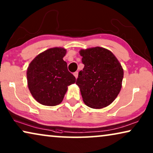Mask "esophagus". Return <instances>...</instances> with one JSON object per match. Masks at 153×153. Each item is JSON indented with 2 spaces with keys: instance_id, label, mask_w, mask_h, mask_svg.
Here are the masks:
<instances>
[{
  "instance_id": "obj_1",
  "label": "esophagus",
  "mask_w": 153,
  "mask_h": 153,
  "mask_svg": "<svg viewBox=\"0 0 153 153\" xmlns=\"http://www.w3.org/2000/svg\"><path fill=\"white\" fill-rule=\"evenodd\" d=\"M73 74H74V76H75V78L77 79V77H78V72H75Z\"/></svg>"
}]
</instances>
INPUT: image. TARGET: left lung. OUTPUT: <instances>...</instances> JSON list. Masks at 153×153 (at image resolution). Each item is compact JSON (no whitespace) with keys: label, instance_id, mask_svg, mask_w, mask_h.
<instances>
[{"label":"left lung","instance_id":"8db88e82","mask_svg":"<svg viewBox=\"0 0 153 153\" xmlns=\"http://www.w3.org/2000/svg\"><path fill=\"white\" fill-rule=\"evenodd\" d=\"M79 54L84 68L79 72L76 83L83 101L93 108L106 107L120 93L124 74L123 67L114 54L105 48L81 49Z\"/></svg>","mask_w":153,"mask_h":153}]
</instances>
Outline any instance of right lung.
Returning a JSON list of instances; mask_svg holds the SVG:
<instances>
[{"mask_svg":"<svg viewBox=\"0 0 153 153\" xmlns=\"http://www.w3.org/2000/svg\"><path fill=\"white\" fill-rule=\"evenodd\" d=\"M66 53L62 47L51 48L38 54L27 68L29 91L42 105L53 106L61 103L68 87L76 82L62 59Z\"/></svg>","mask_w":153,"mask_h":153,"instance_id":"obj_1","label":"right lung"}]
</instances>
